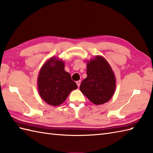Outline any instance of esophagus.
I'll return each instance as SVG.
<instances>
[{"label":"esophagus","instance_id":"obj_1","mask_svg":"<svg viewBox=\"0 0 153 153\" xmlns=\"http://www.w3.org/2000/svg\"><path fill=\"white\" fill-rule=\"evenodd\" d=\"M80 83H81V81H80V80H78V81H76V84H77L78 87H79V86H80Z\"/></svg>","mask_w":153,"mask_h":153}]
</instances>
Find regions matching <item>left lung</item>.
Instances as JSON below:
<instances>
[{"instance_id": "1", "label": "left lung", "mask_w": 153, "mask_h": 153, "mask_svg": "<svg viewBox=\"0 0 153 153\" xmlns=\"http://www.w3.org/2000/svg\"><path fill=\"white\" fill-rule=\"evenodd\" d=\"M115 87L114 74L103 57L97 56L87 63V77L82 81L80 89L91 102L96 105L107 102Z\"/></svg>"}]
</instances>
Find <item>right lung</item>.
Here are the masks:
<instances>
[{
    "label": "right lung",
    "mask_w": 153,
    "mask_h": 153,
    "mask_svg": "<svg viewBox=\"0 0 153 153\" xmlns=\"http://www.w3.org/2000/svg\"><path fill=\"white\" fill-rule=\"evenodd\" d=\"M65 64L55 57L46 62L38 77L40 97L48 104L58 106L65 101L69 93L78 88L71 74L64 69Z\"/></svg>",
    "instance_id": "1"
}]
</instances>
